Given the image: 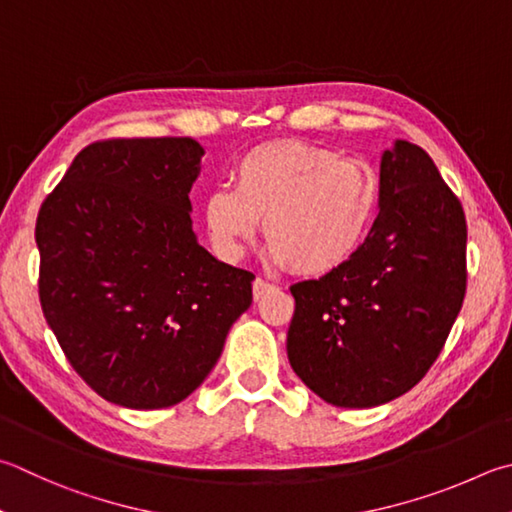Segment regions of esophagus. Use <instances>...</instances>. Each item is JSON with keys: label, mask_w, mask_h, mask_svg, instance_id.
Returning a JSON list of instances; mask_svg holds the SVG:
<instances>
[{"label": "esophagus", "mask_w": 512, "mask_h": 512, "mask_svg": "<svg viewBox=\"0 0 512 512\" xmlns=\"http://www.w3.org/2000/svg\"><path fill=\"white\" fill-rule=\"evenodd\" d=\"M273 284H268L266 280H262V277H257V280L253 282V297H255V302H259L262 300V297L268 293V291H273Z\"/></svg>", "instance_id": "1"}]
</instances>
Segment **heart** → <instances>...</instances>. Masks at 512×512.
Returning a JSON list of instances; mask_svg holds the SVG:
<instances>
[{
	"label": "heart",
	"instance_id": "obj_1",
	"mask_svg": "<svg viewBox=\"0 0 512 512\" xmlns=\"http://www.w3.org/2000/svg\"><path fill=\"white\" fill-rule=\"evenodd\" d=\"M230 188L201 203L203 226L221 259L235 262L259 232L268 257L300 275H327L358 253L380 210L371 163L300 141L257 145L241 154Z\"/></svg>",
	"mask_w": 512,
	"mask_h": 512
}]
</instances>
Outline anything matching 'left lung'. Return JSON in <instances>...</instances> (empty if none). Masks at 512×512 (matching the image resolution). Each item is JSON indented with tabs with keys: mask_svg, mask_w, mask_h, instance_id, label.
Segmentation results:
<instances>
[{
	"mask_svg": "<svg viewBox=\"0 0 512 512\" xmlns=\"http://www.w3.org/2000/svg\"><path fill=\"white\" fill-rule=\"evenodd\" d=\"M466 215L410 141L380 156V212L347 264L291 286L288 362L322 401H394L439 356L466 295Z\"/></svg>",
	"mask_w": 512,
	"mask_h": 512,
	"instance_id": "8db88e82",
	"label": "left lung"
}]
</instances>
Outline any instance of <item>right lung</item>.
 <instances>
[{
    "label": "right lung",
    "mask_w": 512,
    "mask_h": 512,
    "mask_svg": "<svg viewBox=\"0 0 512 512\" xmlns=\"http://www.w3.org/2000/svg\"><path fill=\"white\" fill-rule=\"evenodd\" d=\"M194 138H118L82 150L37 215L40 302L64 356L105 401L181 403L253 302V273L192 230Z\"/></svg>",
    "instance_id": "add662e5"
}]
</instances>
